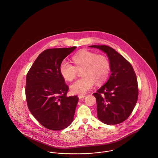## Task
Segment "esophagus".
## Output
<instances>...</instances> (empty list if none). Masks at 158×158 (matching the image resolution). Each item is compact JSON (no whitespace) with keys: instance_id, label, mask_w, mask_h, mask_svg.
Returning a JSON list of instances; mask_svg holds the SVG:
<instances>
[{"instance_id":"esophagus-1","label":"esophagus","mask_w":158,"mask_h":158,"mask_svg":"<svg viewBox=\"0 0 158 158\" xmlns=\"http://www.w3.org/2000/svg\"><path fill=\"white\" fill-rule=\"evenodd\" d=\"M85 95H79V96H78V98H79V99H82V98H85Z\"/></svg>"}]
</instances>
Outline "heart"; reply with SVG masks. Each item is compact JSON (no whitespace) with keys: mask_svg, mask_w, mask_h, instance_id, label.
Wrapping results in <instances>:
<instances>
[{"mask_svg":"<svg viewBox=\"0 0 158 158\" xmlns=\"http://www.w3.org/2000/svg\"><path fill=\"white\" fill-rule=\"evenodd\" d=\"M72 60L75 66L66 61H63L59 70L62 77L67 81H72L76 76L77 70L82 69L83 77L70 86L72 94L83 95L86 94L94 85L104 82L108 79L111 66L108 59L104 55L88 50H82L76 53Z\"/></svg>","mask_w":158,"mask_h":158,"instance_id":"obj_1","label":"heart"}]
</instances>
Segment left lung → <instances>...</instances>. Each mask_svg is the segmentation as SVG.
Segmentation results:
<instances>
[{
	"label": "left lung",
	"mask_w": 158,
	"mask_h": 158,
	"mask_svg": "<svg viewBox=\"0 0 158 158\" xmlns=\"http://www.w3.org/2000/svg\"><path fill=\"white\" fill-rule=\"evenodd\" d=\"M106 53L111 75L97 93L98 118L108 125L117 124L127 119L138 99V85L131 64L120 53L107 45H89Z\"/></svg>",
	"instance_id": "1"
}]
</instances>
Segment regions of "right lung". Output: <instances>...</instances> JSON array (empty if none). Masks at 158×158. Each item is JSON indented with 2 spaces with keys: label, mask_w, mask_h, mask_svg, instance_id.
Masks as SVG:
<instances>
[{
  "label": "right lung",
  "mask_w": 158,
  "mask_h": 158,
  "mask_svg": "<svg viewBox=\"0 0 158 158\" xmlns=\"http://www.w3.org/2000/svg\"><path fill=\"white\" fill-rule=\"evenodd\" d=\"M76 47L45 50L27 75L25 94L32 115L51 130H63L73 120L79 99L67 97L69 88L60 75V64Z\"/></svg>",
  "instance_id": "1"
}]
</instances>
